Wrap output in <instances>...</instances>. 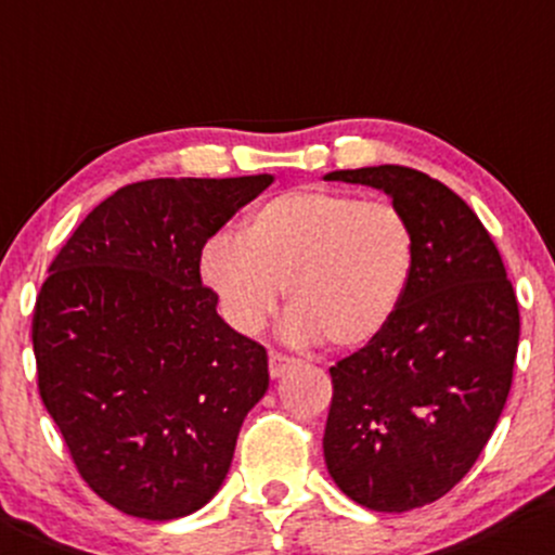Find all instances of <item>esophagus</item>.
Here are the masks:
<instances>
[{"label": "esophagus", "instance_id": "34e87169", "mask_svg": "<svg viewBox=\"0 0 555 555\" xmlns=\"http://www.w3.org/2000/svg\"><path fill=\"white\" fill-rule=\"evenodd\" d=\"M296 364V359L285 357V353H278V351H270V375L272 377H283L285 370H291V366Z\"/></svg>", "mask_w": 555, "mask_h": 555}]
</instances>
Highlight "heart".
I'll list each match as a JSON object with an SVG mask.
<instances>
[{"label":"heart","instance_id":"1","mask_svg":"<svg viewBox=\"0 0 555 555\" xmlns=\"http://www.w3.org/2000/svg\"><path fill=\"white\" fill-rule=\"evenodd\" d=\"M416 267L412 217L390 202L333 189H296L244 217L241 238L215 233L198 248V278L220 314L254 335L288 298L285 333L298 344L370 346L388 330Z\"/></svg>","mask_w":555,"mask_h":555}]
</instances>
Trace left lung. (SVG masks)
<instances>
[{
    "label": "left lung",
    "instance_id": "8db88e82",
    "mask_svg": "<svg viewBox=\"0 0 555 555\" xmlns=\"http://www.w3.org/2000/svg\"><path fill=\"white\" fill-rule=\"evenodd\" d=\"M393 198L416 267L388 330L330 366L325 464L351 501L401 514L472 469L512 390L519 304L501 254L462 196L401 165L327 172Z\"/></svg>",
    "mask_w": 555,
    "mask_h": 555
}]
</instances>
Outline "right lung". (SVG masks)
<instances>
[{"mask_svg": "<svg viewBox=\"0 0 555 555\" xmlns=\"http://www.w3.org/2000/svg\"><path fill=\"white\" fill-rule=\"evenodd\" d=\"M272 176L154 178L89 211L34 309L43 406L109 506L170 521L215 498L267 351L217 314L198 248Z\"/></svg>", "mask_w": 555, "mask_h": 555, "instance_id": "1", "label": "right lung"}]
</instances>
